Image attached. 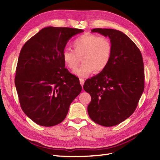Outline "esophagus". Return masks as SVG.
<instances>
[{"mask_svg":"<svg viewBox=\"0 0 160 160\" xmlns=\"http://www.w3.org/2000/svg\"><path fill=\"white\" fill-rule=\"evenodd\" d=\"M80 82L81 86L83 87V85H84V79H82V78H80Z\"/></svg>","mask_w":160,"mask_h":160,"instance_id":"1","label":"esophagus"}]
</instances>
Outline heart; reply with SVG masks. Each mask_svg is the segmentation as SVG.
<instances>
[{
	"label": "heart",
	"mask_w": 160,
	"mask_h": 160,
	"mask_svg": "<svg viewBox=\"0 0 160 160\" xmlns=\"http://www.w3.org/2000/svg\"><path fill=\"white\" fill-rule=\"evenodd\" d=\"M73 51L64 49L62 53L63 62L68 69L73 70L82 58L83 64L73 71L79 77H87L93 72L99 73L106 69L109 63L113 47L107 37L85 33L72 42Z\"/></svg>",
	"instance_id": "b5f03b06"
}]
</instances>
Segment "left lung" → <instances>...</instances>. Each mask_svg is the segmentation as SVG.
<instances>
[{
	"label": "left lung",
	"mask_w": 160,
	"mask_h": 160,
	"mask_svg": "<svg viewBox=\"0 0 160 160\" xmlns=\"http://www.w3.org/2000/svg\"><path fill=\"white\" fill-rule=\"evenodd\" d=\"M91 32L108 36L113 51L106 69L84 84L91 97L88 114L96 123L113 127L130 117L138 106L144 89L143 59L138 47L123 32L101 28Z\"/></svg>",
	"instance_id": "left-lung-1"
}]
</instances>
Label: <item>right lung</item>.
Returning <instances> with one entry per match:
<instances>
[{"mask_svg":"<svg viewBox=\"0 0 160 160\" xmlns=\"http://www.w3.org/2000/svg\"><path fill=\"white\" fill-rule=\"evenodd\" d=\"M83 32L47 27L20 51L15 85L23 112L37 124L52 127L62 122L82 91L78 78L64 67L62 53L68 40Z\"/></svg>","mask_w":160,"mask_h":160,"instance_id":"add662e5","label":"right lung"}]
</instances>
